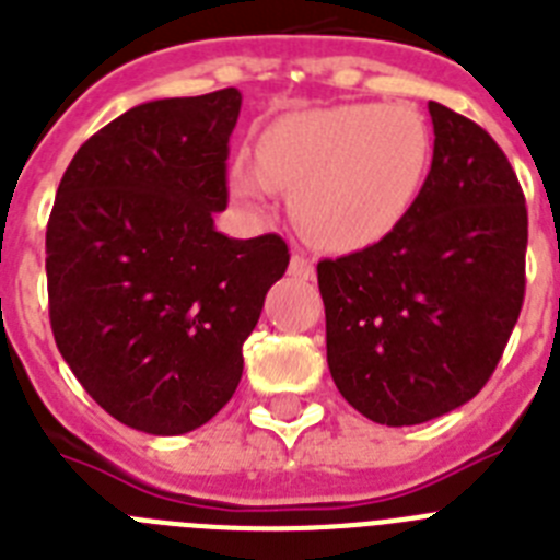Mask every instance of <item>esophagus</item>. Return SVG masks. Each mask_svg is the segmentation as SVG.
Returning <instances> with one entry per match:
<instances>
[{
  "label": "esophagus",
  "mask_w": 560,
  "mask_h": 560,
  "mask_svg": "<svg viewBox=\"0 0 560 560\" xmlns=\"http://www.w3.org/2000/svg\"><path fill=\"white\" fill-rule=\"evenodd\" d=\"M289 271L294 277H300V280H311V277H314V264H311V260L305 255L294 252V255H291Z\"/></svg>",
  "instance_id": "1"
}]
</instances>
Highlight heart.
Listing matches in <instances>:
<instances>
[{
  "label": "heart",
  "instance_id": "heart-1",
  "mask_svg": "<svg viewBox=\"0 0 560 560\" xmlns=\"http://www.w3.org/2000/svg\"><path fill=\"white\" fill-rule=\"evenodd\" d=\"M432 165V137L409 106L345 103L289 112L257 140V167L237 160L230 190L266 207L291 192V219L319 249L361 252L393 235L418 201Z\"/></svg>",
  "mask_w": 560,
  "mask_h": 560
}]
</instances>
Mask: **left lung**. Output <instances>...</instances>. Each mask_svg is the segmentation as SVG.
Listing matches in <instances>:
<instances>
[{
    "mask_svg": "<svg viewBox=\"0 0 560 560\" xmlns=\"http://www.w3.org/2000/svg\"><path fill=\"white\" fill-rule=\"evenodd\" d=\"M429 114L432 171L404 224L316 266L334 384L387 427L471 400L524 303L527 207L511 162L463 114L434 101Z\"/></svg>",
    "mask_w": 560,
    "mask_h": 560,
    "instance_id": "8db88e82",
    "label": "left lung"
}]
</instances>
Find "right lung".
I'll use <instances>...</instances> for the list:
<instances>
[{"mask_svg":"<svg viewBox=\"0 0 560 560\" xmlns=\"http://www.w3.org/2000/svg\"><path fill=\"white\" fill-rule=\"evenodd\" d=\"M235 86L128 108L89 137L47 224L49 325L63 361L126 427L185 434L235 393L244 341L285 275L280 235L226 237Z\"/></svg>","mask_w":560,"mask_h":560,"instance_id":"obj_1","label":"right lung"}]
</instances>
